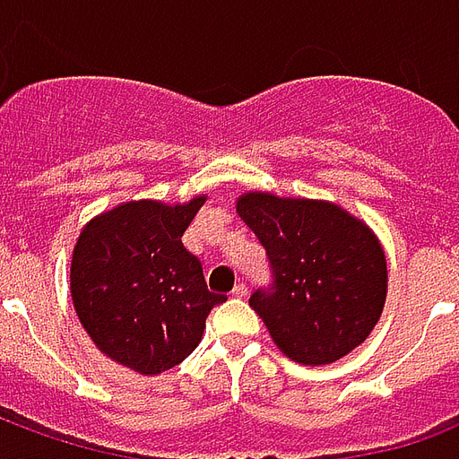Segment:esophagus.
I'll list each match as a JSON object with an SVG mask.
<instances>
[{
  "mask_svg": "<svg viewBox=\"0 0 459 459\" xmlns=\"http://www.w3.org/2000/svg\"><path fill=\"white\" fill-rule=\"evenodd\" d=\"M230 295H233V298H238V299L248 298V288H246L243 282H238V285L233 288V292H230Z\"/></svg>",
  "mask_w": 459,
  "mask_h": 459,
  "instance_id": "34e87169",
  "label": "esophagus"
}]
</instances>
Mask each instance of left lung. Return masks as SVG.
<instances>
[{"mask_svg": "<svg viewBox=\"0 0 459 459\" xmlns=\"http://www.w3.org/2000/svg\"><path fill=\"white\" fill-rule=\"evenodd\" d=\"M273 268V288L250 295L282 354L305 366L334 364L364 344L381 317L388 270L364 221L319 199L248 191L236 201Z\"/></svg>", "mask_w": 459, "mask_h": 459, "instance_id": "1", "label": "left lung"}]
</instances>
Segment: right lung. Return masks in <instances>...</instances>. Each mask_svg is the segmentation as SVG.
I'll list each match as a JSON object with an SVG mask.
<instances>
[{"instance_id": "right-lung-1", "label": "right lung", "mask_w": 459, "mask_h": 459, "mask_svg": "<svg viewBox=\"0 0 459 459\" xmlns=\"http://www.w3.org/2000/svg\"><path fill=\"white\" fill-rule=\"evenodd\" d=\"M206 201H125L81 230L71 260L75 315L115 364L157 376L199 346L206 317L223 295L206 288L181 236Z\"/></svg>"}]
</instances>
